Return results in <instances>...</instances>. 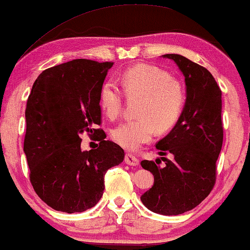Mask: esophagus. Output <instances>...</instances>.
Here are the masks:
<instances>
[{
    "mask_svg": "<svg viewBox=\"0 0 250 250\" xmlns=\"http://www.w3.org/2000/svg\"><path fill=\"white\" fill-rule=\"evenodd\" d=\"M125 163L127 164V165H129V166H138L139 164H140L139 159L136 158V157L133 156V155H131V153H126Z\"/></svg>",
    "mask_w": 250,
    "mask_h": 250,
    "instance_id": "obj_1",
    "label": "esophagus"
}]
</instances>
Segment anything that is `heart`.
<instances>
[{
  "instance_id": "obj_1",
  "label": "heart",
  "mask_w": 250,
  "mask_h": 250,
  "mask_svg": "<svg viewBox=\"0 0 250 250\" xmlns=\"http://www.w3.org/2000/svg\"><path fill=\"white\" fill-rule=\"evenodd\" d=\"M119 84L128 99L139 98L138 117L121 123L111 131V138L123 148L138 149L158 132L169 129L180 118L186 102V90L168 71L151 64L140 63L126 69ZM99 104L110 119L122 112L124 98L117 85L108 82L101 87Z\"/></svg>"
}]
</instances>
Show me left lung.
<instances>
[{"mask_svg":"<svg viewBox=\"0 0 250 250\" xmlns=\"http://www.w3.org/2000/svg\"><path fill=\"white\" fill-rule=\"evenodd\" d=\"M182 71L187 87L184 108L176 124L156 145L159 156L172 159L142 160L153 175V186L141 196L143 205L160 215H180L197 207L210 193L223 143L222 92L209 71L180 56L164 54Z\"/></svg>","mask_w":250,"mask_h":250,"instance_id":"1","label":"left lung"}]
</instances>
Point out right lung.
Returning a JSON list of instances; mask_svg holds the SVG:
<instances>
[{"label":"right lung","mask_w":250,"mask_h":250,"mask_svg":"<svg viewBox=\"0 0 250 250\" xmlns=\"http://www.w3.org/2000/svg\"><path fill=\"white\" fill-rule=\"evenodd\" d=\"M114 62L75 59L40 74L27 100L23 152L29 179L53 209L82 213L101 199L104 174L124 160V150L93 128L101 124L99 95ZM101 132L99 148H80L84 131Z\"/></svg>","instance_id":"1"}]
</instances>
